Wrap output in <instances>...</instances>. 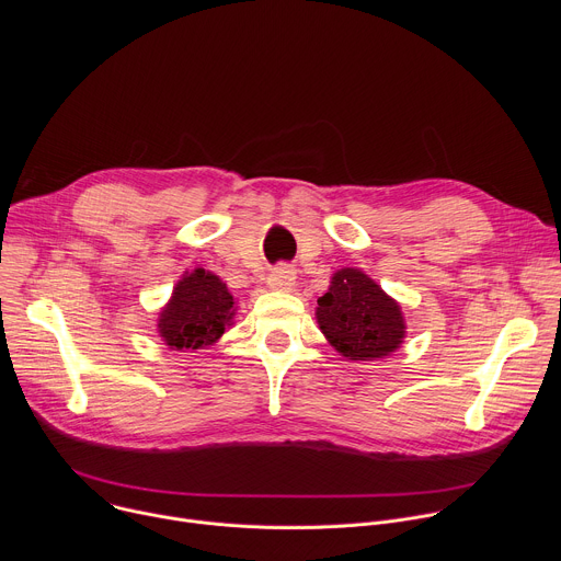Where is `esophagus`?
<instances>
[{
  "label": "esophagus",
  "mask_w": 561,
  "mask_h": 561,
  "mask_svg": "<svg viewBox=\"0 0 561 561\" xmlns=\"http://www.w3.org/2000/svg\"><path fill=\"white\" fill-rule=\"evenodd\" d=\"M268 286H271L273 290H282V293L293 290V286H295V271L288 268V266L275 268V271L268 275Z\"/></svg>",
  "instance_id": "obj_1"
}]
</instances>
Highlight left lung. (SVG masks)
Returning <instances> with one entry per match:
<instances>
[{
  "instance_id": "obj_1",
  "label": "left lung",
  "mask_w": 561,
  "mask_h": 561,
  "mask_svg": "<svg viewBox=\"0 0 561 561\" xmlns=\"http://www.w3.org/2000/svg\"><path fill=\"white\" fill-rule=\"evenodd\" d=\"M314 317L329 344L353 362L381 359L407 335L402 308L359 268L333 275L329 293L317 299Z\"/></svg>"
}]
</instances>
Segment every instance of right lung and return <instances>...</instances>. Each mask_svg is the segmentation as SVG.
<instances>
[{"instance_id":"obj_1","label":"right lung","mask_w":561,"mask_h":561,"mask_svg":"<svg viewBox=\"0 0 561 561\" xmlns=\"http://www.w3.org/2000/svg\"><path fill=\"white\" fill-rule=\"evenodd\" d=\"M232 314L234 301L226 284L217 275L195 268L173 288L171 301L159 312L157 329L173 351H199L224 335Z\"/></svg>"}]
</instances>
